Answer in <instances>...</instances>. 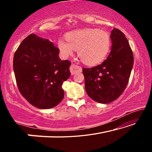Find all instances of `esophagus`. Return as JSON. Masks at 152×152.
<instances>
[{
  "instance_id": "obj_1",
  "label": "esophagus",
  "mask_w": 152,
  "mask_h": 152,
  "mask_svg": "<svg viewBox=\"0 0 152 152\" xmlns=\"http://www.w3.org/2000/svg\"><path fill=\"white\" fill-rule=\"evenodd\" d=\"M70 72L72 74V75H74L77 72H82V68L80 66H77L76 64H72L70 67Z\"/></svg>"
}]
</instances>
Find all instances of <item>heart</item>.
<instances>
[{
    "mask_svg": "<svg viewBox=\"0 0 152 152\" xmlns=\"http://www.w3.org/2000/svg\"><path fill=\"white\" fill-rule=\"evenodd\" d=\"M67 42L63 39L58 47L64 58L72 56L78 50L80 60L87 65L94 66L103 61L111 47V39L107 31L99 29H84L67 33Z\"/></svg>",
    "mask_w": 152,
    "mask_h": 152,
    "instance_id": "heart-1",
    "label": "heart"
}]
</instances>
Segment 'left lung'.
Wrapping results in <instances>:
<instances>
[{"instance_id":"1","label":"left lung","mask_w":152,"mask_h":152,"mask_svg":"<svg viewBox=\"0 0 152 152\" xmlns=\"http://www.w3.org/2000/svg\"><path fill=\"white\" fill-rule=\"evenodd\" d=\"M122 31L113 28L112 45L107 60L93 68H82L87 94L94 101L110 103L124 91L133 66V55Z\"/></svg>"}]
</instances>
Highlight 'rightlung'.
<instances>
[{"instance_id": "obj_1", "label": "right lung", "mask_w": 152, "mask_h": 152, "mask_svg": "<svg viewBox=\"0 0 152 152\" xmlns=\"http://www.w3.org/2000/svg\"><path fill=\"white\" fill-rule=\"evenodd\" d=\"M59 49L47 39L29 35L15 51L13 70L20 94L42 109L55 107L63 99L62 84L71 74L68 60H61Z\"/></svg>"}]
</instances>
